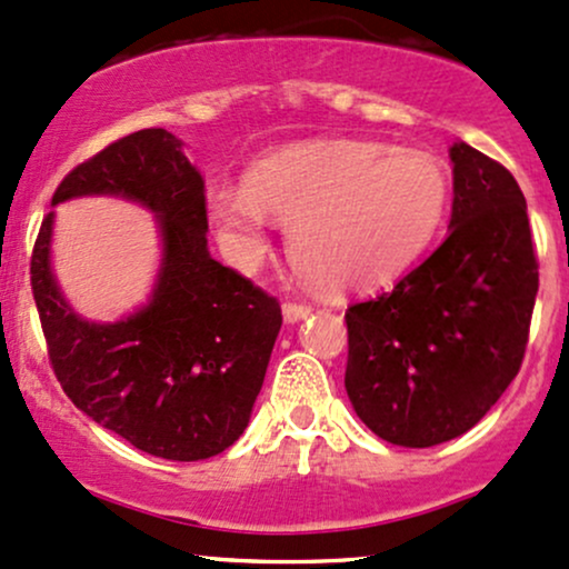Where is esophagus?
<instances>
[{
	"instance_id": "obj_1",
	"label": "esophagus",
	"mask_w": 569,
	"mask_h": 569,
	"mask_svg": "<svg viewBox=\"0 0 569 569\" xmlns=\"http://www.w3.org/2000/svg\"><path fill=\"white\" fill-rule=\"evenodd\" d=\"M310 312H312L310 305H297V302H286L283 305V320L289 326L299 323V320H305Z\"/></svg>"
}]
</instances>
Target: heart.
I'll return each mask as SVG.
<instances>
[{
    "mask_svg": "<svg viewBox=\"0 0 569 569\" xmlns=\"http://www.w3.org/2000/svg\"><path fill=\"white\" fill-rule=\"evenodd\" d=\"M448 198V169L427 150L318 140L257 159L243 188L211 182L207 211L238 270L262 264L270 217L289 224V257L310 283L362 293L416 264L440 230Z\"/></svg>",
    "mask_w": 569,
    "mask_h": 569,
    "instance_id": "b5f03b06",
    "label": "heart"
}]
</instances>
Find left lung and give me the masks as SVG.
<instances>
[{
	"instance_id": "8db88e82",
	"label": "left lung",
	"mask_w": 569,
	"mask_h": 569,
	"mask_svg": "<svg viewBox=\"0 0 569 569\" xmlns=\"http://www.w3.org/2000/svg\"><path fill=\"white\" fill-rule=\"evenodd\" d=\"M448 236L389 293L347 310L345 387L381 440L432 448L469 432L515 381L538 293L522 190L509 169L450 146Z\"/></svg>"
}]
</instances>
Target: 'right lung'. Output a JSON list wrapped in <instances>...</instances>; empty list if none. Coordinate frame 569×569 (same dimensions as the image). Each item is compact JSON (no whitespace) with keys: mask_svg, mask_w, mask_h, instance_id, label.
<instances>
[{"mask_svg":"<svg viewBox=\"0 0 569 569\" xmlns=\"http://www.w3.org/2000/svg\"><path fill=\"white\" fill-rule=\"evenodd\" d=\"M167 129H142L79 163L52 207L121 198L153 214L159 270L148 299L119 320L73 310L52 267L54 211L31 257V286L63 392L142 453L203 461L249 427L276 347L280 307L209 254L201 172Z\"/></svg>","mask_w":569,"mask_h":569,"instance_id":"add662e5","label":"right lung"}]
</instances>
